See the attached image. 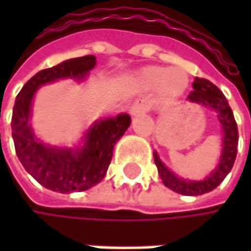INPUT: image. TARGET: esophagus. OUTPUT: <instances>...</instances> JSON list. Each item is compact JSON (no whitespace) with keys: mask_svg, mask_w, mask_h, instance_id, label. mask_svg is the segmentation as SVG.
I'll use <instances>...</instances> for the list:
<instances>
[{"mask_svg":"<svg viewBox=\"0 0 251 251\" xmlns=\"http://www.w3.org/2000/svg\"><path fill=\"white\" fill-rule=\"evenodd\" d=\"M150 109V104L145 101V100H141V101H135L130 107V115L132 116H136V115H141V113H145L147 110Z\"/></svg>","mask_w":251,"mask_h":251,"instance_id":"1","label":"esophagus"}]
</instances>
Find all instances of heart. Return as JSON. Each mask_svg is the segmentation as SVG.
<instances>
[{
  "mask_svg": "<svg viewBox=\"0 0 251 251\" xmlns=\"http://www.w3.org/2000/svg\"><path fill=\"white\" fill-rule=\"evenodd\" d=\"M141 78L148 85H161L167 96H180L189 84L186 73L180 68L170 70L164 67H148L141 71Z\"/></svg>",
  "mask_w": 251,
  "mask_h": 251,
  "instance_id": "b5f03b06",
  "label": "heart"
}]
</instances>
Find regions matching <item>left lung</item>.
<instances>
[{"label":"left lung","mask_w":251,"mask_h":251,"mask_svg":"<svg viewBox=\"0 0 251 251\" xmlns=\"http://www.w3.org/2000/svg\"><path fill=\"white\" fill-rule=\"evenodd\" d=\"M190 103L201 104L212 112H215L217 119L221 126V155L217 167L206 176L203 180H189L173 173L166 164L160 160L157 151H154V161L158 169V175L163 183L176 193L184 196H199L208 192H212L215 187L221 184V181L231 172L235 157H237V145H238V129L232 115V110L226 101V96L221 90L214 85L211 81L203 78H195L193 91L187 96Z\"/></svg>","instance_id":"8db88e82"}]
</instances>
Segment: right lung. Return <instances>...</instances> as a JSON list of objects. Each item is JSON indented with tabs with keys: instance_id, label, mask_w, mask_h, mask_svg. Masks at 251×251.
<instances>
[{
	"instance_id": "1",
	"label": "right lung",
	"mask_w": 251,
	"mask_h": 251,
	"mask_svg": "<svg viewBox=\"0 0 251 251\" xmlns=\"http://www.w3.org/2000/svg\"><path fill=\"white\" fill-rule=\"evenodd\" d=\"M94 67L96 56L87 55L39 71L23 85L14 103L11 129L17 157L28 175L53 192H82L100 183L107 173L116 142L130 125L127 113L96 121L76 147H52L36 136L30 124L36 91L58 79L84 81Z\"/></svg>"
}]
</instances>
